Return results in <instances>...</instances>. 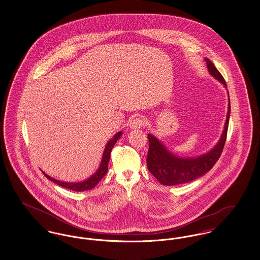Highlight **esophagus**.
Returning a JSON list of instances; mask_svg holds the SVG:
<instances>
[{
  "mask_svg": "<svg viewBox=\"0 0 260 260\" xmlns=\"http://www.w3.org/2000/svg\"><path fill=\"white\" fill-rule=\"evenodd\" d=\"M144 124H145L144 119H143L142 117L138 116V117H136V118H135V119L131 122L129 126H131V128H133V129H138V128H141L142 126H144Z\"/></svg>",
  "mask_w": 260,
  "mask_h": 260,
  "instance_id": "obj_1",
  "label": "esophagus"
}]
</instances>
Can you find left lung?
<instances>
[{
    "label": "left lung",
    "mask_w": 260,
    "mask_h": 260,
    "mask_svg": "<svg viewBox=\"0 0 260 260\" xmlns=\"http://www.w3.org/2000/svg\"><path fill=\"white\" fill-rule=\"evenodd\" d=\"M210 74L227 87L222 75L215 68L209 58H205ZM230 117V99L228 112L224 124L222 136L217 144L210 152L196 158H180L172 154L161 141L152 135H148L149 150L147 167L149 172L162 185H177L197 179L208 173L219 159L226 141Z\"/></svg>",
    "instance_id": "1"
}]
</instances>
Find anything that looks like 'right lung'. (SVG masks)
<instances>
[{
  "instance_id": "obj_1",
  "label": "right lung",
  "mask_w": 260,
  "mask_h": 260,
  "mask_svg": "<svg viewBox=\"0 0 260 260\" xmlns=\"http://www.w3.org/2000/svg\"><path fill=\"white\" fill-rule=\"evenodd\" d=\"M122 132H119L118 134H116L115 136H113V138L108 141V143L106 144L104 152H103V156H102V160L100 162L99 170L93 173L90 177H88L87 180L81 181V182H63L60 180H57L55 178L50 177V175H48L47 173H44V175L52 182H54L57 185L61 186L64 188L70 189L72 191H77V192H81V191H86V190H90L92 188H94L96 184L99 183V181L102 179V177L107 173L108 171V162L110 160V154H111V150L115 143L117 142V140L122 136Z\"/></svg>"
}]
</instances>
